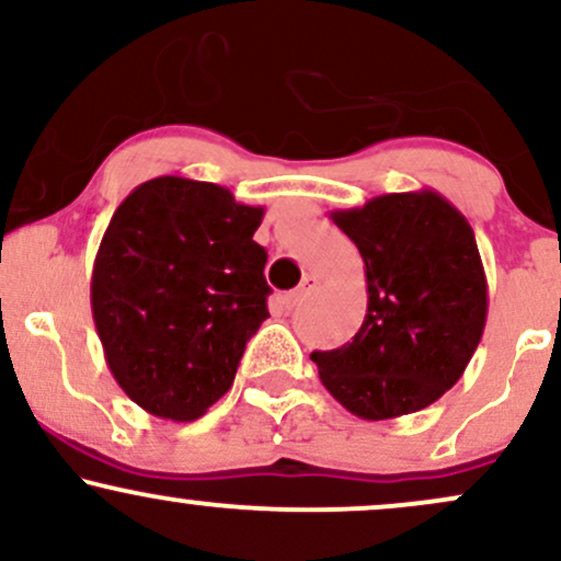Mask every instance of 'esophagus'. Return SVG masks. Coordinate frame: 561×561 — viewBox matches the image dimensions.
I'll use <instances>...</instances> for the list:
<instances>
[{
    "label": "esophagus",
    "mask_w": 561,
    "mask_h": 561,
    "mask_svg": "<svg viewBox=\"0 0 561 561\" xmlns=\"http://www.w3.org/2000/svg\"><path fill=\"white\" fill-rule=\"evenodd\" d=\"M317 285H319L317 276L308 274L306 279H302V285H300L298 289H295V293L287 295V308H298V306H302V302L311 298L313 289H317Z\"/></svg>",
    "instance_id": "esophagus-1"
}]
</instances>
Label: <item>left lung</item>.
<instances>
[{
    "label": "left lung",
    "mask_w": 561,
    "mask_h": 561,
    "mask_svg": "<svg viewBox=\"0 0 561 561\" xmlns=\"http://www.w3.org/2000/svg\"><path fill=\"white\" fill-rule=\"evenodd\" d=\"M330 218L362 253L369 300L351 343L311 353L321 385L369 422L427 409L459 382L485 330L472 227L435 190L379 195Z\"/></svg>",
    "instance_id": "1"
}]
</instances>
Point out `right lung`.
<instances>
[{
  "mask_svg": "<svg viewBox=\"0 0 561 561\" xmlns=\"http://www.w3.org/2000/svg\"><path fill=\"white\" fill-rule=\"evenodd\" d=\"M261 221V205L184 176L150 179L115 208L92 268V317L115 382L152 416L197 420L234 382L268 319Z\"/></svg>",
  "mask_w": 561,
  "mask_h": 561,
  "instance_id": "1",
  "label": "right lung"
}]
</instances>
